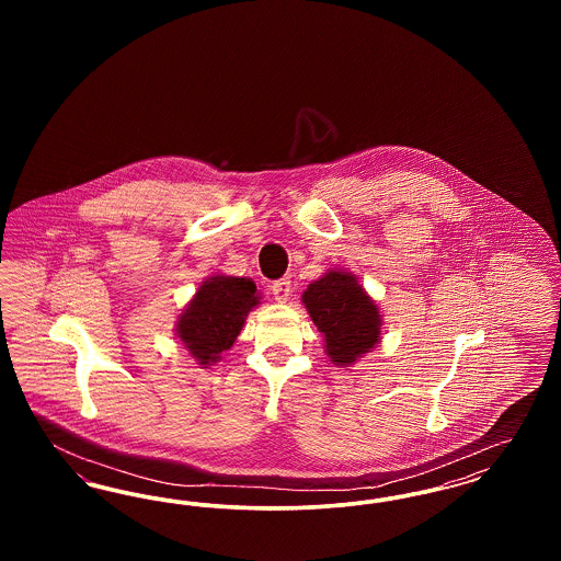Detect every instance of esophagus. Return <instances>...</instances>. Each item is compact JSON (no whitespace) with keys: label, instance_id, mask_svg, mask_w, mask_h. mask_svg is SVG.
<instances>
[{"label":"esophagus","instance_id":"34e87169","mask_svg":"<svg viewBox=\"0 0 561 561\" xmlns=\"http://www.w3.org/2000/svg\"><path fill=\"white\" fill-rule=\"evenodd\" d=\"M271 293L275 296V300L286 302L293 296V282H290V277H282V279L273 282L271 284Z\"/></svg>","mask_w":561,"mask_h":561}]
</instances>
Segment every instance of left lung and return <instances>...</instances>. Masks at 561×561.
Masks as SVG:
<instances>
[{
    "label": "left lung",
    "instance_id": "8db88e82",
    "mask_svg": "<svg viewBox=\"0 0 561 561\" xmlns=\"http://www.w3.org/2000/svg\"><path fill=\"white\" fill-rule=\"evenodd\" d=\"M302 305L323 336L332 364L347 368L380 343V311L357 277L330 268L302 293Z\"/></svg>",
    "mask_w": 561,
    "mask_h": 561
}]
</instances>
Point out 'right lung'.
<instances>
[{"label": "right lung", "mask_w": 561, "mask_h": 561, "mask_svg": "<svg viewBox=\"0 0 561 561\" xmlns=\"http://www.w3.org/2000/svg\"><path fill=\"white\" fill-rule=\"evenodd\" d=\"M261 302L248 277L213 275L197 288L176 321V336L199 366H213L240 336L248 313Z\"/></svg>", "instance_id": "obj_1"}]
</instances>
